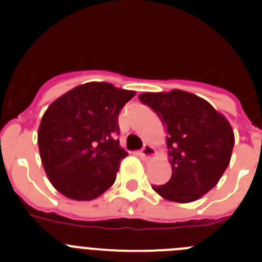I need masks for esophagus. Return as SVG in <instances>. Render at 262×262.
<instances>
[{
    "mask_svg": "<svg viewBox=\"0 0 262 262\" xmlns=\"http://www.w3.org/2000/svg\"><path fill=\"white\" fill-rule=\"evenodd\" d=\"M155 154H156L155 148L149 144H144V147L142 148V151L139 152V155L142 157H144V159H149V157L154 156Z\"/></svg>",
    "mask_w": 262,
    "mask_h": 262,
    "instance_id": "esophagus-1",
    "label": "esophagus"
}]
</instances>
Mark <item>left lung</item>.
I'll list each match as a JSON object with an SVG mask.
<instances>
[{"mask_svg": "<svg viewBox=\"0 0 262 262\" xmlns=\"http://www.w3.org/2000/svg\"><path fill=\"white\" fill-rule=\"evenodd\" d=\"M139 99L159 115L168 134L172 177L152 189L172 202L200 200L230 164L235 144L230 122L207 101L184 90L143 93Z\"/></svg>", "mask_w": 262, "mask_h": 262, "instance_id": "8db88e82", "label": "left lung"}]
</instances>
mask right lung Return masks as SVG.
<instances>
[{
    "instance_id": "right-lung-1",
    "label": "right lung",
    "mask_w": 262,
    "mask_h": 262,
    "mask_svg": "<svg viewBox=\"0 0 262 262\" xmlns=\"http://www.w3.org/2000/svg\"><path fill=\"white\" fill-rule=\"evenodd\" d=\"M135 96L108 82H86L53 101L41 118L38 145L48 180L62 195L94 200L117 178L120 160L118 115Z\"/></svg>"
}]
</instances>
